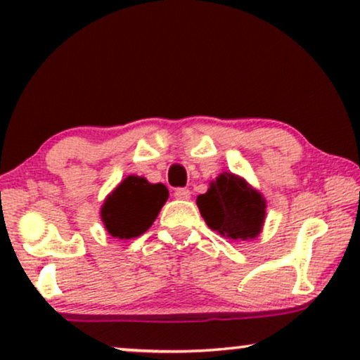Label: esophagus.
I'll use <instances>...</instances> for the list:
<instances>
[{"label": "esophagus", "mask_w": 360, "mask_h": 360, "mask_svg": "<svg viewBox=\"0 0 360 360\" xmlns=\"http://www.w3.org/2000/svg\"><path fill=\"white\" fill-rule=\"evenodd\" d=\"M190 190L188 188H176L174 191V196L176 200H188L190 198Z\"/></svg>", "instance_id": "1"}]
</instances>
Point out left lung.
Segmentation results:
<instances>
[{
    "label": "left lung",
    "mask_w": 360,
    "mask_h": 360,
    "mask_svg": "<svg viewBox=\"0 0 360 360\" xmlns=\"http://www.w3.org/2000/svg\"><path fill=\"white\" fill-rule=\"evenodd\" d=\"M206 224L234 240L257 238L265 219V198L240 176L223 172L196 198Z\"/></svg>",
    "instance_id": "obj_1"
}]
</instances>
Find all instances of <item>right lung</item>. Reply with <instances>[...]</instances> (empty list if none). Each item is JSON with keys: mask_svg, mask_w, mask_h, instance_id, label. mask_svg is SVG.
Listing matches in <instances>:
<instances>
[{"mask_svg": "<svg viewBox=\"0 0 360 360\" xmlns=\"http://www.w3.org/2000/svg\"><path fill=\"white\" fill-rule=\"evenodd\" d=\"M167 198L165 185L149 184L144 176H126L101 206L103 224L116 239L137 238L150 228Z\"/></svg>", "mask_w": 360, "mask_h": 360, "instance_id": "right-lung-1", "label": "right lung"}]
</instances>
